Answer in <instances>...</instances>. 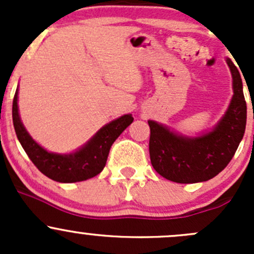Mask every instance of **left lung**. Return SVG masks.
<instances>
[{
  "label": "left lung",
  "mask_w": 254,
  "mask_h": 254,
  "mask_svg": "<svg viewBox=\"0 0 254 254\" xmlns=\"http://www.w3.org/2000/svg\"><path fill=\"white\" fill-rule=\"evenodd\" d=\"M234 97L226 114L212 131L198 137H183L148 120L150 158L156 172L176 183H198L219 175L234 157L242 140L247 104L240 71L230 59Z\"/></svg>",
  "instance_id": "8db88e82"
}]
</instances>
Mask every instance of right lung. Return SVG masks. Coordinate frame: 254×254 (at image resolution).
Listing matches in <instances>:
<instances>
[{"mask_svg": "<svg viewBox=\"0 0 254 254\" xmlns=\"http://www.w3.org/2000/svg\"><path fill=\"white\" fill-rule=\"evenodd\" d=\"M18 91L14 94L12 118L13 127L20 145L35 167L50 179L61 183L86 181L102 172L108 158L113 142L132 123L131 114L123 115L107 124L77 152L58 155L48 152L38 145L23 127L18 114Z\"/></svg>", "mask_w": 254, "mask_h": 254, "instance_id": "add662e5", "label": "right lung"}]
</instances>
